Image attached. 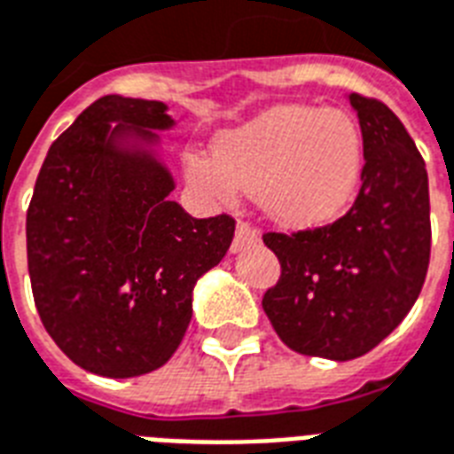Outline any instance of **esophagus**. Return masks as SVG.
I'll list each match as a JSON object with an SVG mask.
<instances>
[{"label": "esophagus", "instance_id": "obj_1", "mask_svg": "<svg viewBox=\"0 0 454 454\" xmlns=\"http://www.w3.org/2000/svg\"><path fill=\"white\" fill-rule=\"evenodd\" d=\"M253 241H258V231L253 230L251 224L239 223L237 224V234H234V244H231V251H234V253L241 251L246 244H253Z\"/></svg>", "mask_w": 454, "mask_h": 454}]
</instances>
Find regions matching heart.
<instances>
[{
	"mask_svg": "<svg viewBox=\"0 0 454 454\" xmlns=\"http://www.w3.org/2000/svg\"><path fill=\"white\" fill-rule=\"evenodd\" d=\"M362 135L348 114L279 106L227 129L215 153H187L184 175L210 201H234L241 189L270 220L319 227L340 215L362 177Z\"/></svg>",
	"mask_w": 454,
	"mask_h": 454,
	"instance_id": "b5f03b06",
	"label": "heart"
}]
</instances>
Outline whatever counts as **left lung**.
I'll return each instance as SVG.
<instances>
[{
	"instance_id": "1",
	"label": "left lung",
	"mask_w": 454,
	"mask_h": 454,
	"mask_svg": "<svg viewBox=\"0 0 454 454\" xmlns=\"http://www.w3.org/2000/svg\"><path fill=\"white\" fill-rule=\"evenodd\" d=\"M362 132V187L333 224L265 234L282 265L262 310L301 355L346 362L370 353L419 298L431 253L427 165L398 115L348 94Z\"/></svg>"
}]
</instances>
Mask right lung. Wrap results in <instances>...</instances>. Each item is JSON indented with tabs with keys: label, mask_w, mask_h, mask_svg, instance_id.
I'll use <instances>...</instances> for the list:
<instances>
[{
	"label": "right lung",
	"mask_w": 454,
	"mask_h": 454,
	"mask_svg": "<svg viewBox=\"0 0 454 454\" xmlns=\"http://www.w3.org/2000/svg\"><path fill=\"white\" fill-rule=\"evenodd\" d=\"M163 101L108 94L49 149L27 208L37 312L77 367L111 379L163 367L192 319L196 282L224 258L230 215L170 201Z\"/></svg>",
	"instance_id": "1"
}]
</instances>
